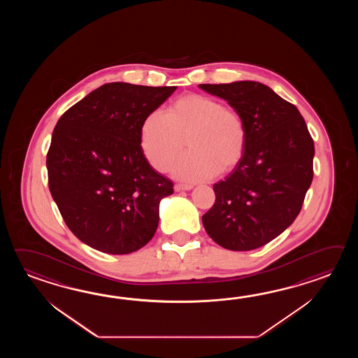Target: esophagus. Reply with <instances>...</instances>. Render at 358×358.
Segmentation results:
<instances>
[{
  "instance_id": "34e87169",
  "label": "esophagus",
  "mask_w": 358,
  "mask_h": 358,
  "mask_svg": "<svg viewBox=\"0 0 358 358\" xmlns=\"http://www.w3.org/2000/svg\"><path fill=\"white\" fill-rule=\"evenodd\" d=\"M193 188V185L192 184H182V182H178L174 185V189L176 192H180V190H190Z\"/></svg>"
}]
</instances>
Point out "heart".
<instances>
[{"instance_id":"heart-1","label":"heart","mask_w":358,"mask_h":358,"mask_svg":"<svg viewBox=\"0 0 358 358\" xmlns=\"http://www.w3.org/2000/svg\"><path fill=\"white\" fill-rule=\"evenodd\" d=\"M190 151L173 168L178 178L197 182L228 173L243 159L247 127L236 110L201 94L176 99L168 114L155 110L142 124L141 148L151 166L168 170L182 147Z\"/></svg>"}]
</instances>
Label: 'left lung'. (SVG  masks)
Segmentation results:
<instances>
[{
    "instance_id": "obj_1",
    "label": "left lung",
    "mask_w": 358,
    "mask_h": 358,
    "mask_svg": "<svg viewBox=\"0 0 358 358\" xmlns=\"http://www.w3.org/2000/svg\"><path fill=\"white\" fill-rule=\"evenodd\" d=\"M228 101L247 127L243 159L213 184L215 203L202 216L207 234L230 251H251L296 220L313 178L315 145L297 107L265 84H199Z\"/></svg>"
}]
</instances>
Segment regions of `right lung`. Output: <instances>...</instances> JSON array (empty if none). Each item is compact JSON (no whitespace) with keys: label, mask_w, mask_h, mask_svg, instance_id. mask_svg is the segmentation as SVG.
<instances>
[{"label":"right lung","mask_w":358,"mask_h":358,"mask_svg":"<svg viewBox=\"0 0 358 358\" xmlns=\"http://www.w3.org/2000/svg\"><path fill=\"white\" fill-rule=\"evenodd\" d=\"M176 87L107 83L65 111L47 152L48 187L73 234L97 251L127 255L156 233L173 182L141 148L145 117Z\"/></svg>","instance_id":"1"}]
</instances>
